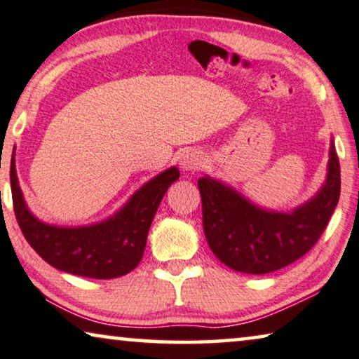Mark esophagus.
I'll return each mask as SVG.
<instances>
[{
  "mask_svg": "<svg viewBox=\"0 0 359 359\" xmlns=\"http://www.w3.org/2000/svg\"><path fill=\"white\" fill-rule=\"evenodd\" d=\"M179 164L184 170H196L205 164V156H203L201 151H196V149H187L180 156Z\"/></svg>",
  "mask_w": 359,
  "mask_h": 359,
  "instance_id": "esophagus-1",
  "label": "esophagus"
}]
</instances>
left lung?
<instances>
[{
  "instance_id": "left-lung-1",
  "label": "left lung",
  "mask_w": 359,
  "mask_h": 359,
  "mask_svg": "<svg viewBox=\"0 0 359 359\" xmlns=\"http://www.w3.org/2000/svg\"><path fill=\"white\" fill-rule=\"evenodd\" d=\"M203 229L216 258L245 274H267L302 258L327 227L340 196V164L330 142L324 185L292 212L264 210L210 175L198 179Z\"/></svg>"
}]
</instances>
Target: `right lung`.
<instances>
[{
  "label": "right lung",
  "mask_w": 359,
  "mask_h": 359,
  "mask_svg": "<svg viewBox=\"0 0 359 359\" xmlns=\"http://www.w3.org/2000/svg\"><path fill=\"white\" fill-rule=\"evenodd\" d=\"M179 177V169L172 165L142 185L119 211L104 221L61 227L32 214L19 187L14 151L11 158L14 214L25 240L48 264L88 279H116L135 269L142 261L159 203Z\"/></svg>",
  "instance_id": "obj_1"
}]
</instances>
